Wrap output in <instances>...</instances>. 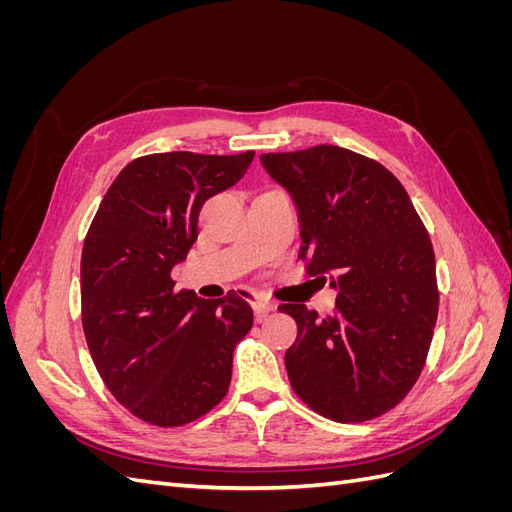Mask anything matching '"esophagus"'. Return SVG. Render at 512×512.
<instances>
[{
  "label": "esophagus",
  "mask_w": 512,
  "mask_h": 512,
  "mask_svg": "<svg viewBox=\"0 0 512 512\" xmlns=\"http://www.w3.org/2000/svg\"><path fill=\"white\" fill-rule=\"evenodd\" d=\"M252 309H254V314H256V320H265L273 312L275 305L267 297H262V294H254V297H252Z\"/></svg>",
  "instance_id": "obj_1"
}]
</instances>
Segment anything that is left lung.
Wrapping results in <instances>:
<instances>
[{
    "mask_svg": "<svg viewBox=\"0 0 512 512\" xmlns=\"http://www.w3.org/2000/svg\"><path fill=\"white\" fill-rule=\"evenodd\" d=\"M292 194L309 275H331L335 312L301 303L286 350L292 391L335 423L393 410L425 367L438 320L436 256L404 185L380 162L337 145L260 156ZM322 280V277H320Z\"/></svg>",
    "mask_w": 512,
    "mask_h": 512,
    "instance_id": "obj_1",
    "label": "left lung"
}]
</instances>
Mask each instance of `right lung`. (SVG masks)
Segmentation results:
<instances>
[{
  "mask_svg": "<svg viewBox=\"0 0 512 512\" xmlns=\"http://www.w3.org/2000/svg\"><path fill=\"white\" fill-rule=\"evenodd\" d=\"M254 160L192 151L132 160L104 194L81 256V318L106 389L141 421L181 427L228 393L232 352L254 324L237 292L198 299L170 269L198 237L205 200Z\"/></svg>",
  "mask_w": 512,
  "mask_h": 512,
  "instance_id": "obj_1",
  "label": "right lung"
}]
</instances>
